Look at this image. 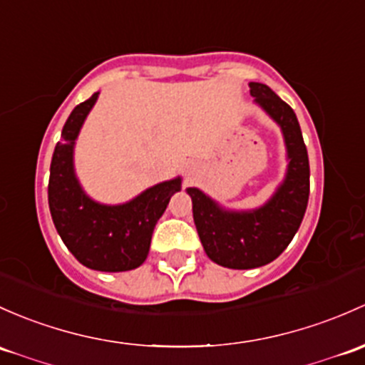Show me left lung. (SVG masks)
Wrapping results in <instances>:
<instances>
[{
	"mask_svg": "<svg viewBox=\"0 0 365 365\" xmlns=\"http://www.w3.org/2000/svg\"><path fill=\"white\" fill-rule=\"evenodd\" d=\"M248 86L257 105L282 128L289 159L285 180L266 205L250 212H231L199 189H187L206 255L231 269H253L273 262L297 232L309 197L308 150L294 110L264 83Z\"/></svg>",
	"mask_w": 365,
	"mask_h": 365,
	"instance_id": "1",
	"label": "left lung"
}]
</instances>
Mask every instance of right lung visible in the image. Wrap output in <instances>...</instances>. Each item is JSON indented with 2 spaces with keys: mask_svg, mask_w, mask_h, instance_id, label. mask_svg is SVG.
Segmentation results:
<instances>
[{
  "mask_svg": "<svg viewBox=\"0 0 365 365\" xmlns=\"http://www.w3.org/2000/svg\"><path fill=\"white\" fill-rule=\"evenodd\" d=\"M99 92L75 106L56 145L48 178V208L61 240L75 259L105 273L136 269L150 250L152 232L182 178L157 183L124 205H99L82 190L73 168V147Z\"/></svg>",
  "mask_w": 365,
  "mask_h": 365,
  "instance_id": "obj_1",
  "label": "right lung"
}]
</instances>
